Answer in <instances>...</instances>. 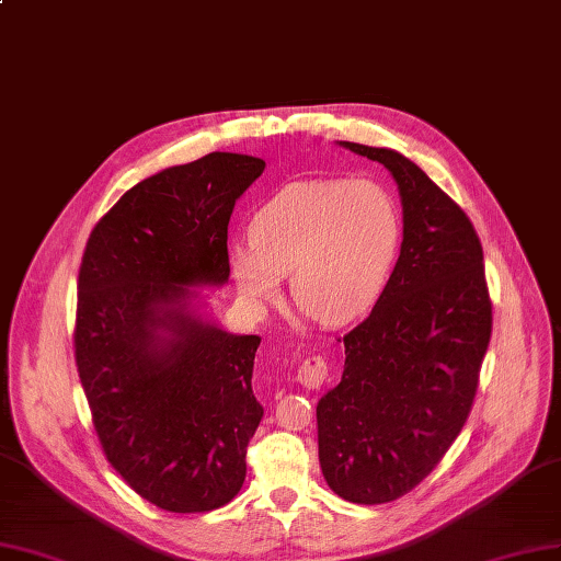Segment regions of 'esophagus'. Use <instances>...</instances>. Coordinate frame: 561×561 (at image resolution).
<instances>
[{
	"label": "esophagus",
	"mask_w": 561,
	"mask_h": 561,
	"mask_svg": "<svg viewBox=\"0 0 561 561\" xmlns=\"http://www.w3.org/2000/svg\"><path fill=\"white\" fill-rule=\"evenodd\" d=\"M329 375V366H327V358L312 354V356H305V360L298 368V379L300 385H305L307 389H319L323 385V379Z\"/></svg>",
	"instance_id": "esophagus-1"
}]
</instances>
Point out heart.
Returning <instances> with one entry per match:
<instances>
[{
	"label": "heart",
	"mask_w": 561,
	"mask_h": 561,
	"mask_svg": "<svg viewBox=\"0 0 561 561\" xmlns=\"http://www.w3.org/2000/svg\"><path fill=\"white\" fill-rule=\"evenodd\" d=\"M401 221L373 179H319L277 191L249 224V244L230 249L249 302L275 298L282 275L307 314L345 323L382 294L399 251Z\"/></svg>",
	"instance_id": "1"
}]
</instances>
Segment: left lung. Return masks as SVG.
Listing matches in <instances>:
<instances>
[{"mask_svg": "<svg viewBox=\"0 0 561 561\" xmlns=\"http://www.w3.org/2000/svg\"><path fill=\"white\" fill-rule=\"evenodd\" d=\"M399 184L403 244L370 314L345 342V370L317 405L319 463L345 501L412 492L471 414L492 337L482 244L466 211L391 149L340 141Z\"/></svg>", "mask_w": 561, "mask_h": 561, "instance_id": "left-lung-1", "label": "left lung"}]
</instances>
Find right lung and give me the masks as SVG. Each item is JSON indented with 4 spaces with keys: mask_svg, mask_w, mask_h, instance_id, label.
Listing matches in <instances>:
<instances>
[{
    "mask_svg": "<svg viewBox=\"0 0 561 561\" xmlns=\"http://www.w3.org/2000/svg\"><path fill=\"white\" fill-rule=\"evenodd\" d=\"M254 156L209 153L144 179L95 224L79 267L75 358L106 461L170 513L238 496L263 417L251 391L259 335H230L191 307L230 275L234 201Z\"/></svg>",
    "mask_w": 561,
    "mask_h": 561,
    "instance_id": "right-lung-1",
    "label": "right lung"
}]
</instances>
